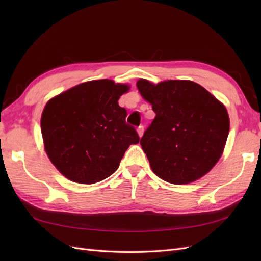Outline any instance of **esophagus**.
Segmentation results:
<instances>
[{
  "label": "esophagus",
  "mask_w": 261,
  "mask_h": 261,
  "mask_svg": "<svg viewBox=\"0 0 261 261\" xmlns=\"http://www.w3.org/2000/svg\"><path fill=\"white\" fill-rule=\"evenodd\" d=\"M137 133H138V135H139V137H141V136H143V134H144V126H143V125H140V126H138V128H137Z\"/></svg>",
  "instance_id": "esophagus-1"
}]
</instances>
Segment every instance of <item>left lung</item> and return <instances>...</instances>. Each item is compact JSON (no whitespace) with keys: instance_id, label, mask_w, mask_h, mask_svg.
<instances>
[{"instance_id":"1","label":"left lung","mask_w":261,"mask_h":261,"mask_svg":"<svg viewBox=\"0 0 261 261\" xmlns=\"http://www.w3.org/2000/svg\"><path fill=\"white\" fill-rule=\"evenodd\" d=\"M155 117L140 139L156 176L183 185L202 177L222 155L230 130L225 107L191 81L137 82Z\"/></svg>"}]
</instances>
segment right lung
<instances>
[{
    "label": "right lung",
    "mask_w": 261,
    "mask_h": 261,
    "mask_svg": "<svg viewBox=\"0 0 261 261\" xmlns=\"http://www.w3.org/2000/svg\"><path fill=\"white\" fill-rule=\"evenodd\" d=\"M128 85L100 80L77 85L45 105L41 133L49 159L66 178L93 184L117 170L136 129L126 124L118 99Z\"/></svg>",
    "instance_id": "1"
}]
</instances>
